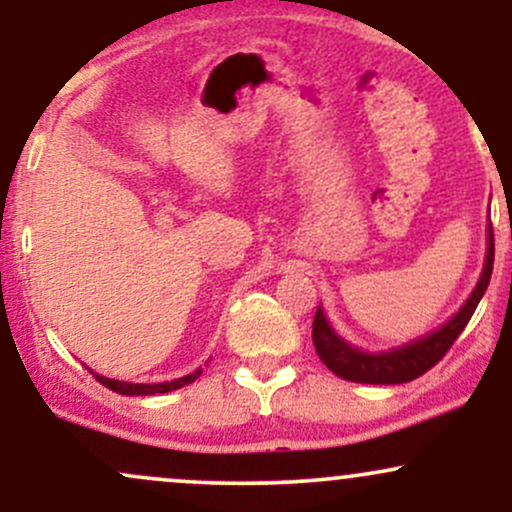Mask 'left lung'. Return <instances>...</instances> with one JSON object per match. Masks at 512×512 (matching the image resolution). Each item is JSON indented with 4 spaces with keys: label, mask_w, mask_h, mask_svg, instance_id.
<instances>
[{
    "label": "left lung",
    "mask_w": 512,
    "mask_h": 512,
    "mask_svg": "<svg viewBox=\"0 0 512 512\" xmlns=\"http://www.w3.org/2000/svg\"><path fill=\"white\" fill-rule=\"evenodd\" d=\"M493 272V228L489 223V248H486V260L481 276L474 286L472 296L467 298V303L457 310L455 315L445 322L443 327H438L436 332L426 334V337L416 339L397 349L380 351V354H368V351L356 349L349 342H344L337 332L332 330L330 322H327L322 308H317L315 320H313V344L320 361L332 370L339 378L351 380V383H366V385H399L416 380L419 375H424L426 370H431L436 363L448 354V349L455 344V339L460 337V332L467 327V322L472 320L474 310L484 296L486 286L491 281Z\"/></svg>",
    "instance_id": "obj_1"
}]
</instances>
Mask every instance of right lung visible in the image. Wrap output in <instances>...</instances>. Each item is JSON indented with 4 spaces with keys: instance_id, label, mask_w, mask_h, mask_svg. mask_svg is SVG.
I'll return each mask as SVG.
<instances>
[{
    "instance_id": "obj_1",
    "label": "right lung",
    "mask_w": 512,
    "mask_h": 512,
    "mask_svg": "<svg viewBox=\"0 0 512 512\" xmlns=\"http://www.w3.org/2000/svg\"><path fill=\"white\" fill-rule=\"evenodd\" d=\"M93 373V370H91ZM202 375V368H197L195 373L185 375V378H178V380H170V383H156V385H144V383H122V380H113V378H103V375L93 373V378L98 380V383L108 387V390L117 392V395H163V392H170V390H178L182 385H190L195 383V380Z\"/></svg>"
}]
</instances>
